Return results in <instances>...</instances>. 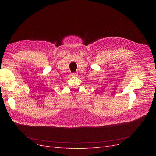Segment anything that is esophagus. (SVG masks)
Listing matches in <instances>:
<instances>
[{
	"mask_svg": "<svg viewBox=\"0 0 156 156\" xmlns=\"http://www.w3.org/2000/svg\"><path fill=\"white\" fill-rule=\"evenodd\" d=\"M76 74L75 73H73L71 74V76H76Z\"/></svg>",
	"mask_w": 156,
	"mask_h": 156,
	"instance_id": "1",
	"label": "esophagus"
}]
</instances>
